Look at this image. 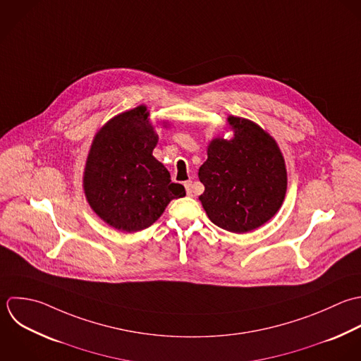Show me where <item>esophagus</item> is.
Listing matches in <instances>:
<instances>
[{
    "label": "esophagus",
    "instance_id": "34e87169",
    "mask_svg": "<svg viewBox=\"0 0 361 361\" xmlns=\"http://www.w3.org/2000/svg\"><path fill=\"white\" fill-rule=\"evenodd\" d=\"M184 187H185V191H187V195H192V181H187L184 183Z\"/></svg>",
    "mask_w": 361,
    "mask_h": 361
}]
</instances>
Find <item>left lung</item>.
I'll use <instances>...</instances> for the list:
<instances>
[{
  "label": "left lung",
  "mask_w": 361,
  "mask_h": 361,
  "mask_svg": "<svg viewBox=\"0 0 361 361\" xmlns=\"http://www.w3.org/2000/svg\"><path fill=\"white\" fill-rule=\"evenodd\" d=\"M232 139L215 137L198 177L200 201L219 228L246 233L270 221L287 191L286 161L277 142L255 122L229 116Z\"/></svg>",
  "instance_id": "left-lung-1"
}]
</instances>
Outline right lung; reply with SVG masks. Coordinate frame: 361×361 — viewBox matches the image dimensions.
<instances>
[{
  "mask_svg": "<svg viewBox=\"0 0 361 361\" xmlns=\"http://www.w3.org/2000/svg\"><path fill=\"white\" fill-rule=\"evenodd\" d=\"M157 139L147 108L140 105L109 119L92 140L82 178L85 198L118 231L149 228L171 200L185 195L153 157Z\"/></svg>",
  "mask_w": 361,
  "mask_h": 361,
  "instance_id": "obj_1",
  "label": "right lung"
}]
</instances>
